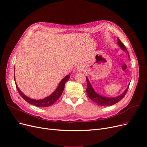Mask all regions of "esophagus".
<instances>
[{
	"label": "esophagus",
	"instance_id": "1",
	"mask_svg": "<svg viewBox=\"0 0 147 147\" xmlns=\"http://www.w3.org/2000/svg\"><path fill=\"white\" fill-rule=\"evenodd\" d=\"M78 69H79V71H80V70H81V69H82V68H81V67H78Z\"/></svg>",
	"mask_w": 147,
	"mask_h": 147
}]
</instances>
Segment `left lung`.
<instances>
[{
    "label": "left lung",
    "instance_id": "left-lung-1",
    "mask_svg": "<svg viewBox=\"0 0 147 147\" xmlns=\"http://www.w3.org/2000/svg\"><path fill=\"white\" fill-rule=\"evenodd\" d=\"M118 45L120 46V47L122 49V50L127 51V53H128V51H127L125 46L124 45V44L120 41V40L118 38ZM128 55L129 56V53ZM130 58V57H129ZM86 82H87V88H86V93L88 94V97L90 98L92 101H93L95 103H96L98 105L100 106H112L114 104H115L118 102H119L121 99H122L126 94L127 91L129 89V86L125 89V91L119 96L117 97H113V98H109V97H105L103 96H101V95H98L96 92H95L94 89L92 88L90 82H89L88 79L86 77Z\"/></svg>",
    "mask_w": 147,
    "mask_h": 147
}]
</instances>
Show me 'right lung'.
<instances>
[{
	"label": "right lung",
	"instance_id": "add662e5",
	"mask_svg": "<svg viewBox=\"0 0 147 147\" xmlns=\"http://www.w3.org/2000/svg\"><path fill=\"white\" fill-rule=\"evenodd\" d=\"M69 79V75L66 76L64 78L62 79V80L59 83V86L56 88V90L52 94H51L50 96L42 100H34L28 97L22 92V91L19 89L18 86H17V84H16V85L19 94H20L22 97L25 101H26L28 103L31 105H33L36 107H46L53 105L55 102L59 98L61 94L63 92V89H64L65 83Z\"/></svg>",
	"mask_w": 147,
	"mask_h": 147
}]
</instances>
